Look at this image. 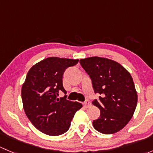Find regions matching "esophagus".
I'll list each match as a JSON object with an SVG mask.
<instances>
[{
    "label": "esophagus",
    "instance_id": "obj_1",
    "mask_svg": "<svg viewBox=\"0 0 153 153\" xmlns=\"http://www.w3.org/2000/svg\"><path fill=\"white\" fill-rule=\"evenodd\" d=\"M84 107H86V108H88V107H89V106H91L90 101H86L84 103Z\"/></svg>",
    "mask_w": 153,
    "mask_h": 153
}]
</instances>
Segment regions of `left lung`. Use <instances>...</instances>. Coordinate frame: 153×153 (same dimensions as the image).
Returning <instances> with one entry per match:
<instances>
[{"mask_svg": "<svg viewBox=\"0 0 153 153\" xmlns=\"http://www.w3.org/2000/svg\"><path fill=\"white\" fill-rule=\"evenodd\" d=\"M92 80L95 92L101 95L92 104L99 108L101 115L92 124L103 134L118 132L132 118L138 95L130 73L113 60L90 57L80 60Z\"/></svg>", "mask_w": 153, "mask_h": 153, "instance_id": "left-lung-1", "label": "left lung"}]
</instances>
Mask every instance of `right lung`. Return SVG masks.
<instances>
[{
  "label": "right lung",
  "instance_id": "add662e5",
  "mask_svg": "<svg viewBox=\"0 0 153 153\" xmlns=\"http://www.w3.org/2000/svg\"><path fill=\"white\" fill-rule=\"evenodd\" d=\"M78 59L49 57L32 66L21 89L24 112L32 124L43 133L52 136L69 129L75 112L82 107L78 102L57 98L63 86V74Z\"/></svg>",
  "mask_w": 153,
  "mask_h": 153
}]
</instances>
